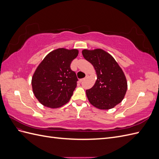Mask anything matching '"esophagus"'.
Instances as JSON below:
<instances>
[{"mask_svg":"<svg viewBox=\"0 0 159 159\" xmlns=\"http://www.w3.org/2000/svg\"><path fill=\"white\" fill-rule=\"evenodd\" d=\"M87 77H88V75H86V78H87ZM83 78V79H81V80H80V81H81H81H84V80L85 78Z\"/></svg>","mask_w":159,"mask_h":159,"instance_id":"obj_1","label":"esophagus"}]
</instances>
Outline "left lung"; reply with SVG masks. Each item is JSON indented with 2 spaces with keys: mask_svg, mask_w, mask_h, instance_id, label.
Instances as JSON below:
<instances>
[{
  "mask_svg": "<svg viewBox=\"0 0 159 159\" xmlns=\"http://www.w3.org/2000/svg\"><path fill=\"white\" fill-rule=\"evenodd\" d=\"M82 54L93 65L97 74L94 85L86 90L89 103L99 109L113 108L122 102L127 89L122 69L113 57L102 49H84Z\"/></svg>",
  "mask_w": 159,
  "mask_h": 159,
  "instance_id": "8db88e82",
  "label": "left lung"
}]
</instances>
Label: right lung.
<instances>
[{"mask_svg":"<svg viewBox=\"0 0 159 159\" xmlns=\"http://www.w3.org/2000/svg\"><path fill=\"white\" fill-rule=\"evenodd\" d=\"M78 53L77 49H56L37 67L32 78V91L45 107L58 108L69 102L78 81L70 64Z\"/></svg>","mask_w":159,"mask_h":159,"instance_id":"right-lung-1","label":"right lung"}]
</instances>
